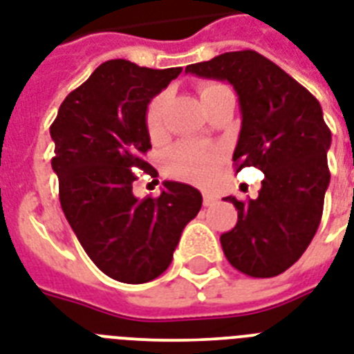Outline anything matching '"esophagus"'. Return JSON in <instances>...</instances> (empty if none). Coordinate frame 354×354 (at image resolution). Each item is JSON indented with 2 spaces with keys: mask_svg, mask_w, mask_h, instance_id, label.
<instances>
[{
  "mask_svg": "<svg viewBox=\"0 0 354 354\" xmlns=\"http://www.w3.org/2000/svg\"><path fill=\"white\" fill-rule=\"evenodd\" d=\"M212 203H214V197H212V194L203 192V205H205V207H208V205H212Z\"/></svg>",
  "mask_w": 354,
  "mask_h": 354,
  "instance_id": "1",
  "label": "esophagus"
}]
</instances>
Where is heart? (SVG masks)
<instances>
[{
    "mask_svg": "<svg viewBox=\"0 0 354 354\" xmlns=\"http://www.w3.org/2000/svg\"><path fill=\"white\" fill-rule=\"evenodd\" d=\"M221 88L225 86L216 83L201 84L199 97L201 101H207ZM164 106H166V95L158 94L149 101L146 109V127L151 138H158L164 133ZM221 162H223V151L220 147L203 144L197 140H183L174 147H169L164 157V168L169 175L194 185H207L208 180L214 179Z\"/></svg>",
    "mask_w": 354,
    "mask_h": 354,
    "instance_id": "heart-1",
    "label": "heart"
}]
</instances>
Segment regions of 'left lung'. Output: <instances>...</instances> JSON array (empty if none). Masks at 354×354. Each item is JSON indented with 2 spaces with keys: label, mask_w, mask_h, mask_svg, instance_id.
Wrapping results in <instances>:
<instances>
[{
  "label": "left lung",
  "mask_w": 354,
  "mask_h": 354,
  "mask_svg": "<svg viewBox=\"0 0 354 354\" xmlns=\"http://www.w3.org/2000/svg\"><path fill=\"white\" fill-rule=\"evenodd\" d=\"M186 73L229 81L242 112L232 162L264 174L257 199L225 197L236 225L220 236L232 268L249 277L281 275L305 253L323 214L330 183V131L319 101L275 62L243 49L186 66Z\"/></svg>",
  "instance_id": "8db88e82"
}]
</instances>
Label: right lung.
I'll return each mask as SVG.
<instances>
[{
	"label": "right lung",
	"instance_id": "add662e5",
	"mask_svg": "<svg viewBox=\"0 0 354 354\" xmlns=\"http://www.w3.org/2000/svg\"><path fill=\"white\" fill-rule=\"evenodd\" d=\"M180 72L103 62L66 95L49 127L62 212L90 260L114 281L142 284L162 275L201 208L199 190L175 180H164L158 197L133 194V169L157 175L142 158L151 149L146 109Z\"/></svg>",
	"mask_w": 354,
	"mask_h": 354
}]
</instances>
